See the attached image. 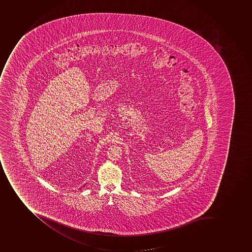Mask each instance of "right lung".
<instances>
[{"label":"right lung","instance_id":"add662e5","mask_svg":"<svg viewBox=\"0 0 252 252\" xmlns=\"http://www.w3.org/2000/svg\"><path fill=\"white\" fill-rule=\"evenodd\" d=\"M84 186H85V185H84ZM84 186H83V187H84Z\"/></svg>","mask_w":252,"mask_h":252}]
</instances>
